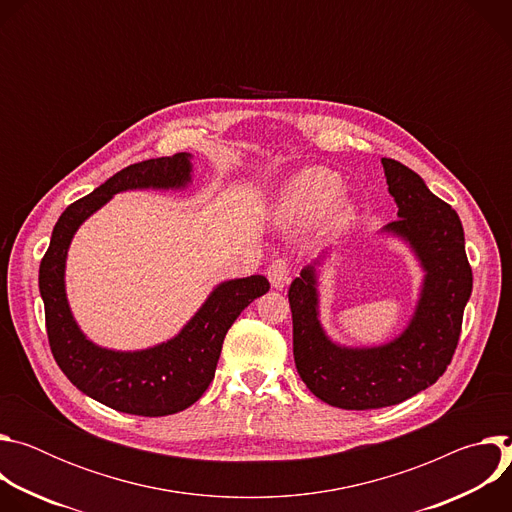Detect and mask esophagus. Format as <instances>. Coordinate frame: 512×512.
Listing matches in <instances>:
<instances>
[{"mask_svg": "<svg viewBox=\"0 0 512 512\" xmlns=\"http://www.w3.org/2000/svg\"><path fill=\"white\" fill-rule=\"evenodd\" d=\"M289 273H291V265H289V261H287L285 257L275 259V261L267 267V277H269L271 285L277 287V289H281L283 285L289 283V279H291Z\"/></svg>", "mask_w": 512, "mask_h": 512, "instance_id": "34e87169", "label": "esophagus"}]
</instances>
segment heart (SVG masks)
I'll return each mask as SVG.
<instances>
[{
    "label": "heart",
    "instance_id": "obj_1",
    "mask_svg": "<svg viewBox=\"0 0 512 512\" xmlns=\"http://www.w3.org/2000/svg\"><path fill=\"white\" fill-rule=\"evenodd\" d=\"M342 180L328 170H308L291 180L283 194V212L298 221H310L324 214L340 196ZM348 218V208L340 210V221Z\"/></svg>",
    "mask_w": 512,
    "mask_h": 512
}]
</instances>
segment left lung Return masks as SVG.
<instances>
[{"label":"left lung","instance_id":"obj_1","mask_svg":"<svg viewBox=\"0 0 512 512\" xmlns=\"http://www.w3.org/2000/svg\"><path fill=\"white\" fill-rule=\"evenodd\" d=\"M381 162L399 206V218L387 231L403 237L425 269L421 300L407 330L385 346L342 348L328 340L318 322L314 267H306L287 291L296 369L318 399L340 409L397 405L440 379L456 352L472 294L458 212L401 162Z\"/></svg>","mask_w":512,"mask_h":512}]
</instances>
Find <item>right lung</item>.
Instances as JSON below:
<instances>
[{
  "label": "right lung",
  "mask_w": 512,
  "mask_h": 512,
  "mask_svg": "<svg viewBox=\"0 0 512 512\" xmlns=\"http://www.w3.org/2000/svg\"><path fill=\"white\" fill-rule=\"evenodd\" d=\"M188 158V154H174L131 164L72 202L54 225L48 251L40 261L38 283L52 356L72 385L115 411L162 417L196 403L214 379L229 328L255 298L269 291L263 275L225 281L176 338L139 352L99 348L79 330L64 294V261L72 235L117 192L186 186Z\"/></svg>",
  "instance_id": "1"
}]
</instances>
